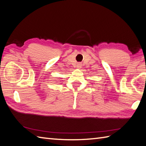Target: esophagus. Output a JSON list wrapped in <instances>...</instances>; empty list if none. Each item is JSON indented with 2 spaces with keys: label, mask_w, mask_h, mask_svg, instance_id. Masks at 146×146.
<instances>
[{
  "label": "esophagus",
  "mask_w": 146,
  "mask_h": 146,
  "mask_svg": "<svg viewBox=\"0 0 146 146\" xmlns=\"http://www.w3.org/2000/svg\"><path fill=\"white\" fill-rule=\"evenodd\" d=\"M81 67H82L81 64H80V63L77 64V68H81Z\"/></svg>",
  "instance_id": "esophagus-1"
}]
</instances>
